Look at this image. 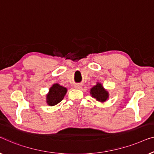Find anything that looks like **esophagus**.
<instances>
[{
  "label": "esophagus",
  "instance_id": "obj_1",
  "mask_svg": "<svg viewBox=\"0 0 154 154\" xmlns=\"http://www.w3.org/2000/svg\"><path fill=\"white\" fill-rule=\"evenodd\" d=\"M75 88H77V89H79V88H82V86L80 85V84H75Z\"/></svg>",
  "mask_w": 154,
  "mask_h": 154
}]
</instances>
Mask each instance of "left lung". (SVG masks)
<instances>
[{"label": "left lung", "mask_w": 154, "mask_h": 154, "mask_svg": "<svg viewBox=\"0 0 154 154\" xmlns=\"http://www.w3.org/2000/svg\"><path fill=\"white\" fill-rule=\"evenodd\" d=\"M91 94L93 98H96L97 100L104 102L108 98V92L104 89L101 84L98 83L96 86H94L91 89Z\"/></svg>", "instance_id": "8db88e82"}]
</instances>
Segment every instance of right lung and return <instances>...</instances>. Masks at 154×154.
<instances>
[{
  "label": "right lung",
  "mask_w": 154,
  "mask_h": 154,
  "mask_svg": "<svg viewBox=\"0 0 154 154\" xmlns=\"http://www.w3.org/2000/svg\"><path fill=\"white\" fill-rule=\"evenodd\" d=\"M66 92V88L58 84H54L49 89V94L47 96V104L50 106H54L59 103L63 99Z\"/></svg>",
  "instance_id": "obj_1"
}]
</instances>
